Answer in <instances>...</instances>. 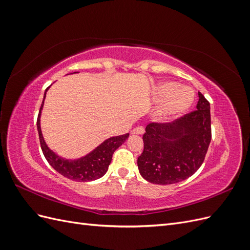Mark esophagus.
<instances>
[{"mask_svg": "<svg viewBox=\"0 0 250 250\" xmlns=\"http://www.w3.org/2000/svg\"><path fill=\"white\" fill-rule=\"evenodd\" d=\"M144 131H145V129H144L143 126H137L131 130V133L132 134H143Z\"/></svg>", "mask_w": 250, "mask_h": 250, "instance_id": "obj_1", "label": "esophagus"}]
</instances>
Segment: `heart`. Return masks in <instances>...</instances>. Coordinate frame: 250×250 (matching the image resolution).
<instances>
[{
	"mask_svg": "<svg viewBox=\"0 0 250 250\" xmlns=\"http://www.w3.org/2000/svg\"><path fill=\"white\" fill-rule=\"evenodd\" d=\"M158 100L168 99L158 111L161 118L176 117L185 112L192 105L194 94L190 88L181 87L176 82H166L155 90Z\"/></svg>",
	"mask_w": 250,
	"mask_h": 250,
	"instance_id": "b5f03b06",
	"label": "heart"
}]
</instances>
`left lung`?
Returning a JSON list of instances; mask_svg holds the SVG:
<instances>
[{
  "mask_svg": "<svg viewBox=\"0 0 250 250\" xmlns=\"http://www.w3.org/2000/svg\"><path fill=\"white\" fill-rule=\"evenodd\" d=\"M193 110L172 123L152 122L143 135L141 175L155 185L183 181L202 165L211 140L209 102L201 93Z\"/></svg>",
  "mask_w": 250,
  "mask_h": 250,
  "instance_id": "obj_1",
  "label": "left lung"
}]
</instances>
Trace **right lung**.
Here are the masks:
<instances>
[{"instance_id": "add662e5", "label": "right lung", "mask_w": 250, "mask_h": 250, "mask_svg": "<svg viewBox=\"0 0 250 250\" xmlns=\"http://www.w3.org/2000/svg\"><path fill=\"white\" fill-rule=\"evenodd\" d=\"M48 88L49 87H47L46 92ZM44 97H46V93H44L43 100ZM43 100L41 105V109L39 112V118H37L36 124L37 130H39L41 147L48 163L58 173L62 174V176L75 181H83V183H84V181H92L102 177L104 174L107 172L113 152H115V151L127 140V138L129 137V133L118 135V137H113L106 140L103 142L99 147H97L93 152H90L86 156L80 158V160H63V158L59 157L53 152V151H51L43 141L40 124V116L43 105Z\"/></svg>"}]
</instances>
